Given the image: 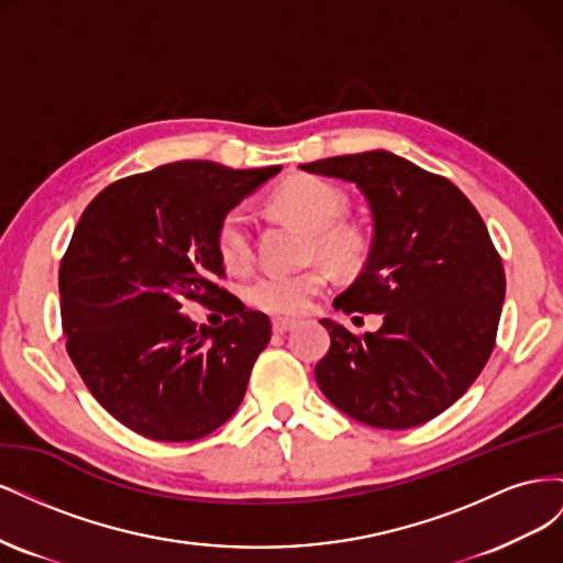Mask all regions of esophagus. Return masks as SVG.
Instances as JSON below:
<instances>
[{"label":"esophagus","instance_id":"obj_1","mask_svg":"<svg viewBox=\"0 0 563 563\" xmlns=\"http://www.w3.org/2000/svg\"><path fill=\"white\" fill-rule=\"evenodd\" d=\"M298 327L296 319H284V317H277L272 319V331L275 333H286V331H294Z\"/></svg>","mask_w":563,"mask_h":563}]
</instances>
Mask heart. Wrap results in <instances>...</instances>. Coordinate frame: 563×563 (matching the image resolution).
Returning a JSON list of instances; mask_svg holds the SVG:
<instances>
[{"label": "heart", "instance_id": "b5f03b06", "mask_svg": "<svg viewBox=\"0 0 563 563\" xmlns=\"http://www.w3.org/2000/svg\"><path fill=\"white\" fill-rule=\"evenodd\" d=\"M275 203L298 223L317 232L314 246L321 258L335 267H347L354 261L356 236L352 230L338 225L347 211V199L335 185L321 178L300 176L279 187ZM216 249L220 261L234 272L251 265L253 223L246 207H232L220 218L216 228ZM327 284L329 272L317 265L305 269H267L246 284L244 298L255 310L294 317L308 310Z\"/></svg>", "mask_w": 563, "mask_h": 563}]
</instances>
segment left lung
I'll return each mask as SVG.
<instances>
[{
	"instance_id": "obj_1",
	"label": "left lung",
	"mask_w": 563,
	"mask_h": 563,
	"mask_svg": "<svg viewBox=\"0 0 563 563\" xmlns=\"http://www.w3.org/2000/svg\"><path fill=\"white\" fill-rule=\"evenodd\" d=\"M300 168L354 183L366 197L368 261L333 308L383 314V327L364 335L321 319L331 347L314 368L319 389L371 428L408 430L437 418L496 347L505 269L479 211L449 178L385 150Z\"/></svg>"
}]
</instances>
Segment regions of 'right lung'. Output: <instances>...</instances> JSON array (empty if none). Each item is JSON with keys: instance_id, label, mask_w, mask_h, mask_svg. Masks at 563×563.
<instances>
[{"instance_id": "add662e5", "label": "right lung", "mask_w": 563, "mask_h": 563, "mask_svg": "<svg viewBox=\"0 0 563 563\" xmlns=\"http://www.w3.org/2000/svg\"><path fill=\"white\" fill-rule=\"evenodd\" d=\"M279 172L164 164L84 209L58 272L65 347L96 401L135 434L195 441L240 408L272 327L218 286L216 228ZM187 299H220L224 327L197 330L179 312Z\"/></svg>"}]
</instances>
